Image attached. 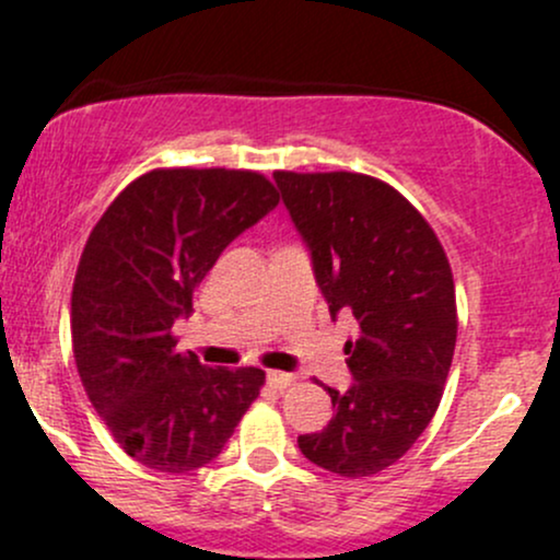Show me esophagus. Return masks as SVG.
Here are the masks:
<instances>
[{"label": "esophagus", "mask_w": 560, "mask_h": 560, "mask_svg": "<svg viewBox=\"0 0 560 560\" xmlns=\"http://www.w3.org/2000/svg\"><path fill=\"white\" fill-rule=\"evenodd\" d=\"M292 382V374H284V371H268V384H271L273 389H287Z\"/></svg>", "instance_id": "34e87169"}]
</instances>
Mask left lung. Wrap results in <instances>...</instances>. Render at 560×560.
I'll list each match as a JSON object with an SVG mask.
<instances>
[{
  "label": "left lung",
  "instance_id": "8db88e82",
  "mask_svg": "<svg viewBox=\"0 0 560 560\" xmlns=\"http://www.w3.org/2000/svg\"><path fill=\"white\" fill-rule=\"evenodd\" d=\"M273 178L331 318L350 311L361 329L345 345L355 382L326 387L334 419L298 445L326 471L371 477L413 447L442 400L458 337L453 271L427 218L389 184L347 171Z\"/></svg>",
  "mask_w": 560,
  "mask_h": 560
}]
</instances>
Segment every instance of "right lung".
<instances>
[{"instance_id": "add662e5", "label": "right lung", "mask_w": 560, "mask_h": 560, "mask_svg": "<svg viewBox=\"0 0 560 560\" xmlns=\"http://www.w3.org/2000/svg\"><path fill=\"white\" fill-rule=\"evenodd\" d=\"M279 205L255 171L158 168L113 199L81 253L70 298L79 376L115 442L165 474L221 453L266 371L210 369L173 324L223 249Z\"/></svg>"}]
</instances>
